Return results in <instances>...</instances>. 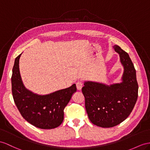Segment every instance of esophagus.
Listing matches in <instances>:
<instances>
[{
  "mask_svg": "<svg viewBox=\"0 0 150 150\" xmlns=\"http://www.w3.org/2000/svg\"><path fill=\"white\" fill-rule=\"evenodd\" d=\"M76 86L78 90H81L83 87V82L82 81H78L76 83Z\"/></svg>",
  "mask_w": 150,
  "mask_h": 150,
  "instance_id": "esophagus-1",
  "label": "esophagus"
}]
</instances>
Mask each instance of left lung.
Masks as SVG:
<instances>
[{
  "mask_svg": "<svg viewBox=\"0 0 150 150\" xmlns=\"http://www.w3.org/2000/svg\"><path fill=\"white\" fill-rule=\"evenodd\" d=\"M113 48L124 67L122 82L108 86L87 81L82 89L89 120L103 128L112 127L124 121L132 112L138 97L136 72L131 59L118 45Z\"/></svg>",
  "mask_w": 150,
  "mask_h": 150,
  "instance_id": "left-lung-1",
  "label": "left lung"
}]
</instances>
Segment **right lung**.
Listing matches in <instances>:
<instances>
[{
    "label": "right lung",
    "instance_id": "right-lung-1",
    "mask_svg": "<svg viewBox=\"0 0 150 150\" xmlns=\"http://www.w3.org/2000/svg\"><path fill=\"white\" fill-rule=\"evenodd\" d=\"M14 61L11 77L12 93L15 104L22 117L33 126L52 129L59 126L64 119V109L76 91V85L47 95H38L26 89L21 78L19 61Z\"/></svg>",
    "mask_w": 150,
    "mask_h": 150
}]
</instances>
